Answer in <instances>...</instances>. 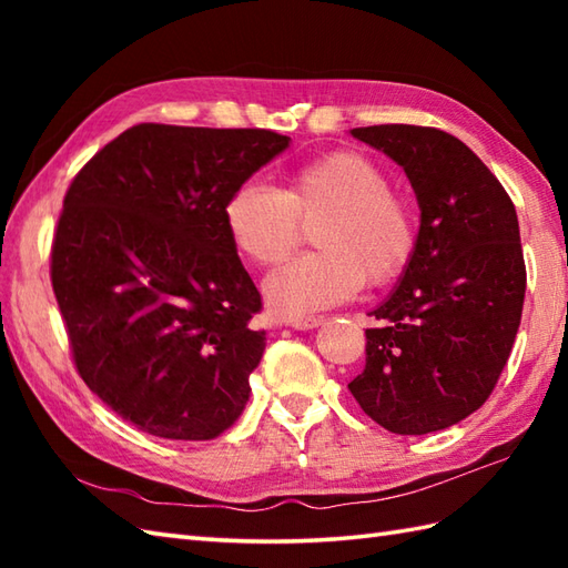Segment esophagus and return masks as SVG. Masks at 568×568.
Here are the masks:
<instances>
[{"mask_svg": "<svg viewBox=\"0 0 568 568\" xmlns=\"http://www.w3.org/2000/svg\"><path fill=\"white\" fill-rule=\"evenodd\" d=\"M287 324H291V327H295V329H315L322 324V317H295Z\"/></svg>", "mask_w": 568, "mask_h": 568, "instance_id": "obj_1", "label": "esophagus"}]
</instances>
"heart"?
Segmentation results:
<instances>
[{
    "instance_id": "1",
    "label": "heart",
    "mask_w": 568,
    "mask_h": 568,
    "mask_svg": "<svg viewBox=\"0 0 568 568\" xmlns=\"http://www.w3.org/2000/svg\"><path fill=\"white\" fill-rule=\"evenodd\" d=\"M315 246L268 275L263 291L283 315H305L354 297L361 285L385 287L413 263L419 216L385 168L361 151H332L295 168L285 187L241 183L226 200L234 248L258 268L283 263L317 222Z\"/></svg>"
}]
</instances>
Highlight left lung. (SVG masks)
I'll list each match as a JSON object with an SVG mask.
<instances>
[{
    "label": "left lung",
    "mask_w": 568,
    "mask_h": 568,
    "mask_svg": "<svg viewBox=\"0 0 568 568\" xmlns=\"http://www.w3.org/2000/svg\"><path fill=\"white\" fill-rule=\"evenodd\" d=\"M405 168L422 210L400 285L371 315L358 407L395 434L446 429L488 400L520 327L527 271L515 204L486 163L442 129H352Z\"/></svg>",
    "instance_id": "left-lung-1"
}]
</instances>
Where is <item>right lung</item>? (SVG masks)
Returning <instances> with one entry per match:
<instances>
[{
    "mask_svg": "<svg viewBox=\"0 0 568 568\" xmlns=\"http://www.w3.org/2000/svg\"><path fill=\"white\" fill-rule=\"evenodd\" d=\"M287 141L271 129L136 124L72 178L51 246L72 364L141 432L204 442L244 413L263 303L224 207Z\"/></svg>",
    "mask_w": 568,
    "mask_h": 568,
    "instance_id": "right-lung-1",
    "label": "right lung"
}]
</instances>
